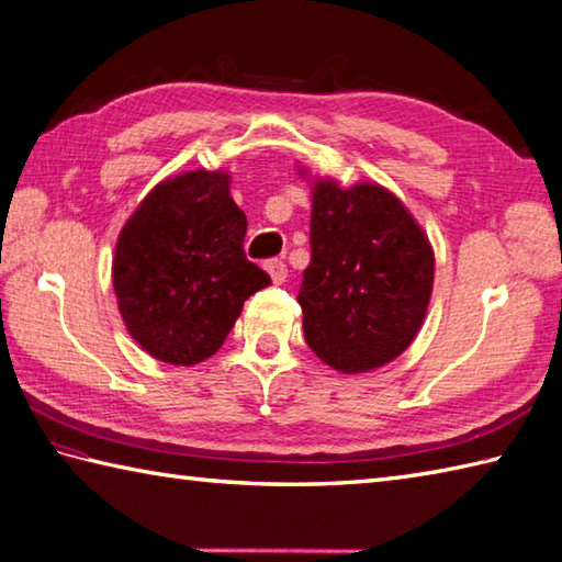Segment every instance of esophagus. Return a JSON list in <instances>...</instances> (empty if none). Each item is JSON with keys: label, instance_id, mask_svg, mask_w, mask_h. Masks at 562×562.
<instances>
[{"label": "esophagus", "instance_id": "1", "mask_svg": "<svg viewBox=\"0 0 562 562\" xmlns=\"http://www.w3.org/2000/svg\"><path fill=\"white\" fill-rule=\"evenodd\" d=\"M266 270L270 274L272 284H282L284 280H288V266H284L282 260H268L266 262Z\"/></svg>", "mask_w": 562, "mask_h": 562}]
</instances>
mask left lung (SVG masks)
<instances>
[{
	"label": "left lung",
	"instance_id": "obj_1",
	"mask_svg": "<svg viewBox=\"0 0 562 562\" xmlns=\"http://www.w3.org/2000/svg\"><path fill=\"white\" fill-rule=\"evenodd\" d=\"M434 290V250L380 184L312 187V262L296 302L304 338L338 372H368L404 353Z\"/></svg>",
	"mask_w": 562,
	"mask_h": 562
}]
</instances>
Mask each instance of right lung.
I'll use <instances>...</instances> for the list:
<instances>
[{
  "mask_svg": "<svg viewBox=\"0 0 562 562\" xmlns=\"http://www.w3.org/2000/svg\"><path fill=\"white\" fill-rule=\"evenodd\" d=\"M222 170L162 180L116 240L112 280L128 334L148 356L196 366L224 346L270 278L246 258V214Z\"/></svg>",
  "mask_w": 562,
  "mask_h": 562,
  "instance_id": "add662e5",
  "label": "right lung"
}]
</instances>
